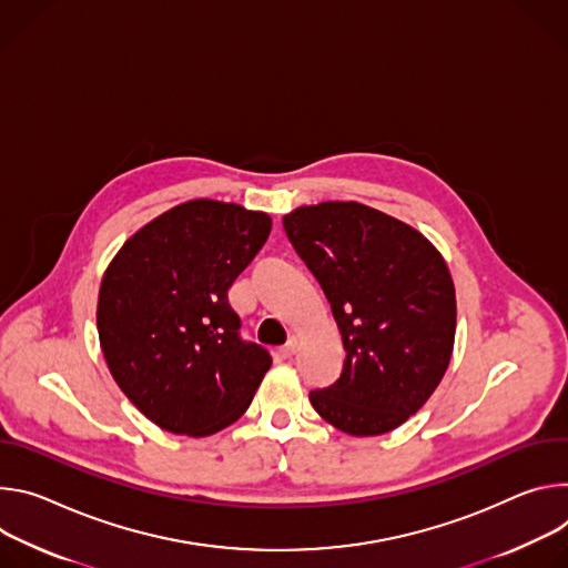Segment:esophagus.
I'll return each instance as SVG.
<instances>
[{
  "instance_id": "obj_1",
  "label": "esophagus",
  "mask_w": 568,
  "mask_h": 568,
  "mask_svg": "<svg viewBox=\"0 0 568 568\" xmlns=\"http://www.w3.org/2000/svg\"><path fill=\"white\" fill-rule=\"evenodd\" d=\"M297 345H300V338H297V336H291L288 343L280 349V354H282L284 358H291V356L297 352Z\"/></svg>"
}]
</instances>
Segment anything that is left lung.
<instances>
[{
  "instance_id": "obj_1",
  "label": "left lung",
  "mask_w": 568,
  "mask_h": 568,
  "mask_svg": "<svg viewBox=\"0 0 568 568\" xmlns=\"http://www.w3.org/2000/svg\"><path fill=\"white\" fill-rule=\"evenodd\" d=\"M282 223L323 286L347 352L341 379L311 390V406L356 437L402 426L454 354L456 288L445 257L408 223L356 201L302 205Z\"/></svg>"
}]
</instances>
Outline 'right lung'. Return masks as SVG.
<instances>
[{
    "instance_id": "obj_1",
    "label": "right lung",
    "mask_w": 568,
    "mask_h": 568,
    "mask_svg": "<svg viewBox=\"0 0 568 568\" xmlns=\"http://www.w3.org/2000/svg\"><path fill=\"white\" fill-rule=\"evenodd\" d=\"M266 212L186 201L125 241L108 264L97 329L112 379L175 435L205 437L236 422L271 354L239 338L227 291L271 234Z\"/></svg>"
}]
</instances>
